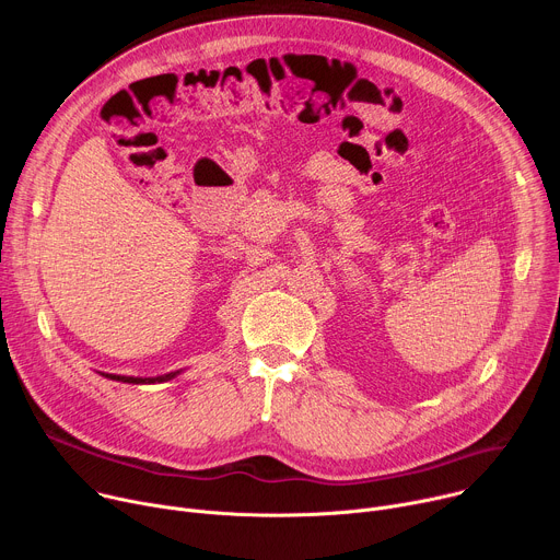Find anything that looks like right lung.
I'll return each mask as SVG.
<instances>
[{
  "label": "right lung",
  "instance_id": "obj_1",
  "mask_svg": "<svg viewBox=\"0 0 560 560\" xmlns=\"http://www.w3.org/2000/svg\"><path fill=\"white\" fill-rule=\"evenodd\" d=\"M179 372H171V374H164V376H152V378H139V376H119V374H104L106 378H113V381H121V383H132V385H141V383H166L171 378H175Z\"/></svg>",
  "mask_w": 560,
  "mask_h": 560
}]
</instances>
